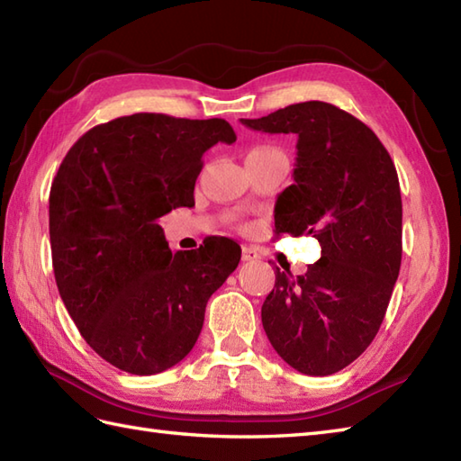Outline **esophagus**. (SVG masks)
Wrapping results in <instances>:
<instances>
[{"label": "esophagus", "mask_w": 461, "mask_h": 461, "mask_svg": "<svg viewBox=\"0 0 461 461\" xmlns=\"http://www.w3.org/2000/svg\"><path fill=\"white\" fill-rule=\"evenodd\" d=\"M261 256H259V251L256 249V248H243V253H241V259L243 261H256V259H259Z\"/></svg>", "instance_id": "34e87169"}]
</instances>
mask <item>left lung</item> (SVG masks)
I'll use <instances>...</instances> for the list:
<instances>
[{"label": "left lung", "instance_id": "8db88e82", "mask_svg": "<svg viewBox=\"0 0 461 461\" xmlns=\"http://www.w3.org/2000/svg\"><path fill=\"white\" fill-rule=\"evenodd\" d=\"M253 131L297 134L295 184L276 203V233L317 238L321 259L293 277L276 271L261 322L277 355L309 376L357 360L384 321L402 261L396 166L368 126L322 101L289 104Z\"/></svg>", "mask_w": 461, "mask_h": 461}]
</instances>
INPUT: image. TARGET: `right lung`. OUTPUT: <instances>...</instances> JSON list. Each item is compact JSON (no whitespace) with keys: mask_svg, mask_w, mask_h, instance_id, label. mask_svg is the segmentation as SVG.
I'll return each instance as SVG.
<instances>
[{"mask_svg":"<svg viewBox=\"0 0 461 461\" xmlns=\"http://www.w3.org/2000/svg\"><path fill=\"white\" fill-rule=\"evenodd\" d=\"M236 142L223 119L136 113L96 124L67 152L49 194L53 271L68 315L113 366L158 375L188 355L241 248L205 238L172 253L158 220L194 205L202 156Z\"/></svg>","mask_w":461,"mask_h":461,"instance_id":"right-lung-1","label":"right lung"}]
</instances>
